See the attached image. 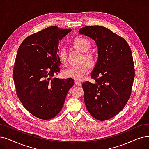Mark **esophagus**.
I'll return each instance as SVG.
<instances>
[{"label": "esophagus", "mask_w": 149, "mask_h": 149, "mask_svg": "<svg viewBox=\"0 0 149 149\" xmlns=\"http://www.w3.org/2000/svg\"><path fill=\"white\" fill-rule=\"evenodd\" d=\"M75 84L76 85H77V86H80L81 85V82L79 81H78V80H75Z\"/></svg>", "instance_id": "1"}]
</instances>
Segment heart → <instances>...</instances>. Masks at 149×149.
I'll list each match as a JSON object with an SVG mask.
<instances>
[{
  "mask_svg": "<svg viewBox=\"0 0 149 149\" xmlns=\"http://www.w3.org/2000/svg\"><path fill=\"white\" fill-rule=\"evenodd\" d=\"M75 49L83 52V56L80 60L81 63L69 67L63 71V75L69 78L75 80H81L84 76L89 69V66L94 67L97 63V59L94 54L87 52L91 48V43L84 37H77L71 43ZM58 56L63 64H66L67 62V53L65 48H61L58 53ZM86 61L88 63L85 62Z\"/></svg>",
  "mask_w": 149,
  "mask_h": 149,
  "instance_id": "1",
  "label": "heart"
}]
</instances>
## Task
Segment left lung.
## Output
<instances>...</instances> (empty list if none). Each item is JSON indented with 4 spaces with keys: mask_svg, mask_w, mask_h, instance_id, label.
<instances>
[{
    "mask_svg": "<svg viewBox=\"0 0 149 149\" xmlns=\"http://www.w3.org/2000/svg\"><path fill=\"white\" fill-rule=\"evenodd\" d=\"M79 32L93 39L98 50L91 75L95 81L82 84L86 107L98 120L111 119L123 110L131 95L135 78L131 49L124 38L104 26H86Z\"/></svg>",
    "mask_w": 149,
    "mask_h": 149,
    "instance_id": "1",
    "label": "left lung"
}]
</instances>
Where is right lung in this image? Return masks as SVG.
Listing matches in <instances>:
<instances>
[{
	"mask_svg": "<svg viewBox=\"0 0 149 149\" xmlns=\"http://www.w3.org/2000/svg\"><path fill=\"white\" fill-rule=\"evenodd\" d=\"M72 29L52 26L28 36L20 44L13 77L22 105L37 118L50 120L64 104L74 81L51 77L60 72L58 42Z\"/></svg>",
	"mask_w": 149,
	"mask_h": 149,
	"instance_id": "add662e5",
	"label": "right lung"
}]
</instances>
